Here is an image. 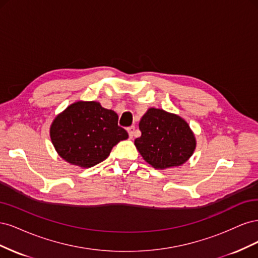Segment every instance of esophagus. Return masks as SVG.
<instances>
[{
  "mask_svg": "<svg viewBox=\"0 0 258 258\" xmlns=\"http://www.w3.org/2000/svg\"><path fill=\"white\" fill-rule=\"evenodd\" d=\"M127 130H128V134H129V138H130V139L134 138V136H135V130H136L135 126L129 127Z\"/></svg>",
  "mask_w": 258,
  "mask_h": 258,
  "instance_id": "obj_1",
  "label": "esophagus"
}]
</instances>
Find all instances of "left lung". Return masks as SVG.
<instances>
[{"label":"left lung","instance_id":"1","mask_svg":"<svg viewBox=\"0 0 258 258\" xmlns=\"http://www.w3.org/2000/svg\"><path fill=\"white\" fill-rule=\"evenodd\" d=\"M142 135L135 140L139 153L155 169L181 166L196 147L192 131L181 117L150 108L140 120Z\"/></svg>","mask_w":258,"mask_h":258}]
</instances>
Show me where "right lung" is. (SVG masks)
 Wrapping results in <instances>:
<instances>
[{"label": "right lung", "mask_w": 258, "mask_h": 258, "mask_svg": "<svg viewBox=\"0 0 258 258\" xmlns=\"http://www.w3.org/2000/svg\"><path fill=\"white\" fill-rule=\"evenodd\" d=\"M51 142L62 158L90 168L107 158L112 148L128 132L118 126V115L98 102H75L54 118Z\"/></svg>", "instance_id": "obj_1"}]
</instances>
